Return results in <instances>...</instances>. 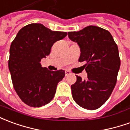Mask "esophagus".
Listing matches in <instances>:
<instances>
[{
	"mask_svg": "<svg viewBox=\"0 0 130 130\" xmlns=\"http://www.w3.org/2000/svg\"><path fill=\"white\" fill-rule=\"evenodd\" d=\"M71 74V73L69 71H65V75L66 76H68V75H69Z\"/></svg>",
	"mask_w": 130,
	"mask_h": 130,
	"instance_id": "obj_1",
	"label": "esophagus"
}]
</instances>
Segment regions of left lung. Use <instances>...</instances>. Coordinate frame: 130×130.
I'll return each mask as SVG.
<instances>
[{
	"label": "left lung",
	"mask_w": 130,
	"mask_h": 130,
	"mask_svg": "<svg viewBox=\"0 0 130 130\" xmlns=\"http://www.w3.org/2000/svg\"><path fill=\"white\" fill-rule=\"evenodd\" d=\"M71 40L80 48V62H84L83 69L87 79L77 80L71 85L72 96L80 106L95 110L110 97L116 86L120 67L118 48L110 32L106 29L89 26L79 31L68 32Z\"/></svg>",
	"instance_id": "obj_1"
}]
</instances>
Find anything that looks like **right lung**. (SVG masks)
<instances>
[{
  "label": "right lung",
  "mask_w": 130,
  "mask_h": 130,
  "mask_svg": "<svg viewBox=\"0 0 130 130\" xmlns=\"http://www.w3.org/2000/svg\"><path fill=\"white\" fill-rule=\"evenodd\" d=\"M67 35V32L51 31L35 23L21 28L11 43L8 67L13 87L19 98L29 106L40 107L54 98L65 71H49L40 62L50 55L53 44Z\"/></svg>",
  "instance_id": "1"
}]
</instances>
